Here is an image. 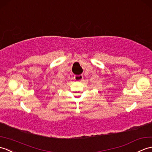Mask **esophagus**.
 Instances as JSON below:
<instances>
[{"instance_id":"34e87169","label":"esophagus","mask_w":152,"mask_h":152,"mask_svg":"<svg viewBox=\"0 0 152 152\" xmlns=\"http://www.w3.org/2000/svg\"><path fill=\"white\" fill-rule=\"evenodd\" d=\"M83 79V75H75V77H74V79H75L76 81H81Z\"/></svg>"}]
</instances>
